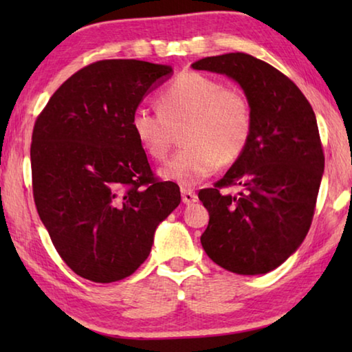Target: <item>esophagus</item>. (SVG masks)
<instances>
[{"instance_id": "34e87169", "label": "esophagus", "mask_w": 352, "mask_h": 352, "mask_svg": "<svg viewBox=\"0 0 352 352\" xmlns=\"http://www.w3.org/2000/svg\"><path fill=\"white\" fill-rule=\"evenodd\" d=\"M182 199H183V204L186 205H190L194 204V201H197V194L192 192L190 189H186V188H182Z\"/></svg>"}]
</instances>
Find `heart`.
Masks as SVG:
<instances>
[{
  "instance_id": "heart-1",
  "label": "heart",
  "mask_w": 352,
  "mask_h": 352,
  "mask_svg": "<svg viewBox=\"0 0 352 352\" xmlns=\"http://www.w3.org/2000/svg\"><path fill=\"white\" fill-rule=\"evenodd\" d=\"M157 111L138 107L130 116V130L147 157L163 162L183 130L186 146L166 163V180L192 186L245 152L253 132V113L245 94L199 73H183L160 94Z\"/></svg>"
}]
</instances>
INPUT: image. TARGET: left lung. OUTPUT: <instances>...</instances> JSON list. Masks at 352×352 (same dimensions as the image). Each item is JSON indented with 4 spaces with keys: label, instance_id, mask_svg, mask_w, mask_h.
I'll list each match as a JSON object with an SVG mask.
<instances>
[{
    "label": "left lung",
    "instance_id": "left-lung-1",
    "mask_svg": "<svg viewBox=\"0 0 352 352\" xmlns=\"http://www.w3.org/2000/svg\"><path fill=\"white\" fill-rule=\"evenodd\" d=\"M192 68L234 79L253 113L245 152L199 192L210 212L201 247L237 275L272 272L301 245L314 219L324 169L315 113L287 76L245 52L201 58ZM231 186L241 192L226 193Z\"/></svg>",
    "mask_w": 352,
    "mask_h": 352
}]
</instances>
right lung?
<instances>
[{"label": "right lung", "instance_id": "add662e5", "mask_svg": "<svg viewBox=\"0 0 352 352\" xmlns=\"http://www.w3.org/2000/svg\"><path fill=\"white\" fill-rule=\"evenodd\" d=\"M168 65L111 58L65 80L35 119L32 194L57 253L76 275L115 283L147 259L180 188L151 169L130 116Z\"/></svg>", "mask_w": 352, "mask_h": 352}]
</instances>
